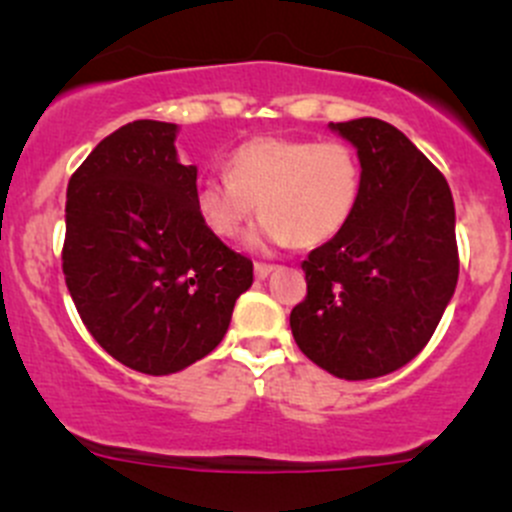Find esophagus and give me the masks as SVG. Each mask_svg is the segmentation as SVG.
Masks as SVG:
<instances>
[{"instance_id": "34e87169", "label": "esophagus", "mask_w": 512, "mask_h": 512, "mask_svg": "<svg viewBox=\"0 0 512 512\" xmlns=\"http://www.w3.org/2000/svg\"><path fill=\"white\" fill-rule=\"evenodd\" d=\"M275 272V265H267V262H255V277L257 280H265Z\"/></svg>"}]
</instances>
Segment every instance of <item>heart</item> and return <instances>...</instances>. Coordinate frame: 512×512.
<instances>
[{
    "mask_svg": "<svg viewBox=\"0 0 512 512\" xmlns=\"http://www.w3.org/2000/svg\"><path fill=\"white\" fill-rule=\"evenodd\" d=\"M227 178L203 180L195 208L213 235L232 240L245 230L257 203L265 215L250 245L317 247L352 220L364 168L347 141L262 136L242 143L225 163Z\"/></svg>",
    "mask_w": 512,
    "mask_h": 512,
    "instance_id": "heart-1",
    "label": "heart"
}]
</instances>
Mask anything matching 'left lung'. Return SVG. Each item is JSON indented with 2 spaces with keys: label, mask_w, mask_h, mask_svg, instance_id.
<instances>
[{
  "label": "left lung",
  "mask_w": 512,
  "mask_h": 512,
  "mask_svg": "<svg viewBox=\"0 0 512 512\" xmlns=\"http://www.w3.org/2000/svg\"><path fill=\"white\" fill-rule=\"evenodd\" d=\"M356 148L364 185L347 227L302 262L289 314L304 356L339 379L391 374L428 344L458 282L456 208L441 170L391 123H329Z\"/></svg>",
  "instance_id": "obj_1"
}]
</instances>
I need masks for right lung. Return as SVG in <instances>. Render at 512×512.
Wrapping results in <instances>:
<instances>
[{"label": "right lung", "instance_id": "obj_1", "mask_svg": "<svg viewBox=\"0 0 512 512\" xmlns=\"http://www.w3.org/2000/svg\"><path fill=\"white\" fill-rule=\"evenodd\" d=\"M175 133V123H126L66 190L61 265L81 322L113 359L151 376L213 352L252 285V260L200 220L198 168L178 160Z\"/></svg>", "mask_w": 512, "mask_h": 512}]
</instances>
